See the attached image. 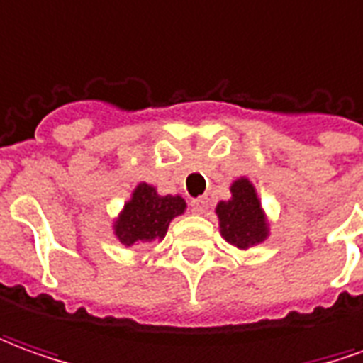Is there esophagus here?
Listing matches in <instances>:
<instances>
[{
    "instance_id": "obj_1",
    "label": "esophagus",
    "mask_w": 363,
    "mask_h": 363,
    "mask_svg": "<svg viewBox=\"0 0 363 363\" xmlns=\"http://www.w3.org/2000/svg\"><path fill=\"white\" fill-rule=\"evenodd\" d=\"M191 208L194 214H204L206 208H208V199L206 196H201V199H192Z\"/></svg>"
}]
</instances>
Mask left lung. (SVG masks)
Returning a JSON list of instances; mask_svg holds the SVG:
<instances>
[{"mask_svg":"<svg viewBox=\"0 0 363 363\" xmlns=\"http://www.w3.org/2000/svg\"><path fill=\"white\" fill-rule=\"evenodd\" d=\"M230 192V201H220L216 204V216L224 240L240 250L264 242L268 236V220L252 182L248 179H238L233 182Z\"/></svg>","mask_w":363,"mask_h":363,"instance_id":"1","label":"left lung"}]
</instances>
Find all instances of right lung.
I'll return each mask as SVG.
<instances>
[{
	"label": "right lung",
	"instance_id": "1",
	"mask_svg": "<svg viewBox=\"0 0 363 363\" xmlns=\"http://www.w3.org/2000/svg\"><path fill=\"white\" fill-rule=\"evenodd\" d=\"M184 208L186 202L179 194L161 196L155 186L140 182L130 194V201L125 202L113 230L125 246L162 240L172 218L184 213Z\"/></svg>",
	"mask_w": 363,
	"mask_h": 363
}]
</instances>
